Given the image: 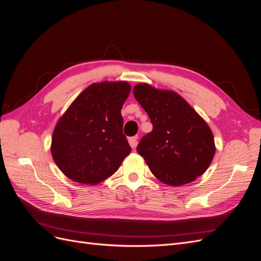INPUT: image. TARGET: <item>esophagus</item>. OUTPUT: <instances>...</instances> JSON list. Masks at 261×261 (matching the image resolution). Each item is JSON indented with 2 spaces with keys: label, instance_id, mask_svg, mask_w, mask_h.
<instances>
[{
  "label": "esophagus",
  "instance_id": "34e87169",
  "mask_svg": "<svg viewBox=\"0 0 261 261\" xmlns=\"http://www.w3.org/2000/svg\"><path fill=\"white\" fill-rule=\"evenodd\" d=\"M128 143L130 145L132 148H136L138 145V136H134V137H129L128 138Z\"/></svg>",
  "mask_w": 261,
  "mask_h": 261
}]
</instances>
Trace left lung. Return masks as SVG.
<instances>
[{"label": "left lung", "mask_w": 261, "mask_h": 261, "mask_svg": "<svg viewBox=\"0 0 261 261\" xmlns=\"http://www.w3.org/2000/svg\"><path fill=\"white\" fill-rule=\"evenodd\" d=\"M133 91L153 125L137 147L152 174L170 186L185 185L202 175L216 152L207 122L175 91L145 83Z\"/></svg>", "instance_id": "1"}]
</instances>
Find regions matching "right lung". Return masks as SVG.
<instances>
[{"label": "right lung", "mask_w": 261, "mask_h": 261, "mask_svg": "<svg viewBox=\"0 0 261 261\" xmlns=\"http://www.w3.org/2000/svg\"><path fill=\"white\" fill-rule=\"evenodd\" d=\"M127 82L94 83L78 96L55 125L51 153L72 180L96 185L114 174L130 152L121 110Z\"/></svg>", "instance_id": "add662e5"}]
</instances>
